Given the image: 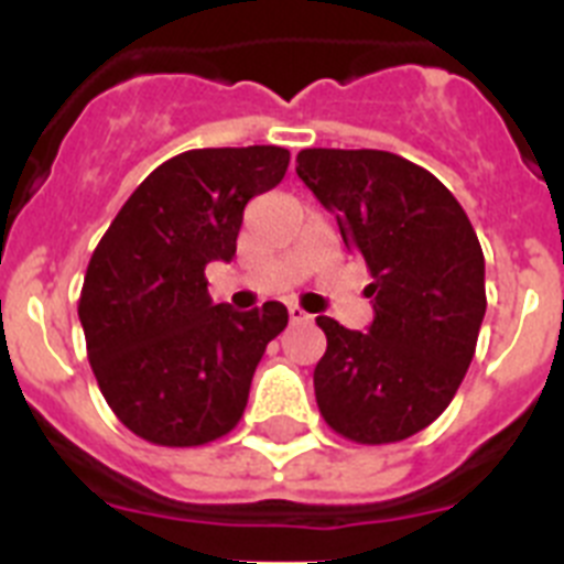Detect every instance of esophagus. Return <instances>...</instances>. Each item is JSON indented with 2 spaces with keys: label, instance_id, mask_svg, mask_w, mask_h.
<instances>
[{
  "label": "esophagus",
  "instance_id": "obj_1",
  "mask_svg": "<svg viewBox=\"0 0 564 564\" xmlns=\"http://www.w3.org/2000/svg\"><path fill=\"white\" fill-rule=\"evenodd\" d=\"M288 316H291L293 325H307V322H313L311 313H305V311H302V307H296V305L288 307Z\"/></svg>",
  "mask_w": 564,
  "mask_h": 564
}]
</instances>
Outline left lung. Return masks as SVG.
Listing matches in <instances>:
<instances>
[{"instance_id": "left-lung-1", "label": "left lung", "mask_w": 564, "mask_h": 564, "mask_svg": "<svg viewBox=\"0 0 564 564\" xmlns=\"http://www.w3.org/2000/svg\"><path fill=\"white\" fill-rule=\"evenodd\" d=\"M296 174L336 214L344 246L367 262L372 325L318 316L327 350L313 370L330 430L395 443L455 398L486 316V259L455 194L381 149H302Z\"/></svg>"}]
</instances>
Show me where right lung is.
<instances>
[{
    "label": "right lung",
    "instance_id": "right-lung-1",
    "mask_svg": "<svg viewBox=\"0 0 564 564\" xmlns=\"http://www.w3.org/2000/svg\"><path fill=\"white\" fill-rule=\"evenodd\" d=\"M282 147L192 149L161 163L123 203L84 276L78 318L109 410L158 446L228 435L288 307L214 305L206 265L231 262L242 212L276 186Z\"/></svg>",
    "mask_w": 564,
    "mask_h": 564
}]
</instances>
